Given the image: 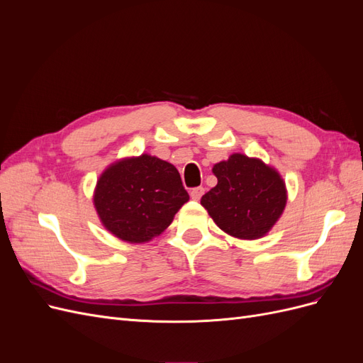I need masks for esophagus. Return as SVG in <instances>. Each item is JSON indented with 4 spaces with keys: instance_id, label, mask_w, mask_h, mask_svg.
I'll use <instances>...</instances> for the list:
<instances>
[{
    "instance_id": "34e87169",
    "label": "esophagus",
    "mask_w": 363,
    "mask_h": 363,
    "mask_svg": "<svg viewBox=\"0 0 363 363\" xmlns=\"http://www.w3.org/2000/svg\"><path fill=\"white\" fill-rule=\"evenodd\" d=\"M203 194H204V188H194L192 191H191V199L194 200V201H200V199L203 196Z\"/></svg>"
}]
</instances>
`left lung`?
Listing matches in <instances>:
<instances>
[{
  "mask_svg": "<svg viewBox=\"0 0 363 363\" xmlns=\"http://www.w3.org/2000/svg\"><path fill=\"white\" fill-rule=\"evenodd\" d=\"M218 184L201 199V206L227 235L255 240L269 233L288 201L280 172L257 157L233 152L213 164Z\"/></svg>",
  "mask_w": 363,
  "mask_h": 363,
  "instance_id": "1",
  "label": "left lung"
}]
</instances>
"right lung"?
<instances>
[{
    "label": "right lung",
    "mask_w": 363,
    "mask_h": 363,
    "mask_svg": "<svg viewBox=\"0 0 363 363\" xmlns=\"http://www.w3.org/2000/svg\"><path fill=\"white\" fill-rule=\"evenodd\" d=\"M188 201L177 168L150 155L115 160L94 191L103 227L128 244H145L162 235Z\"/></svg>",
    "instance_id": "1"
}]
</instances>
